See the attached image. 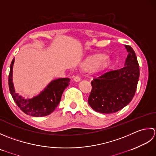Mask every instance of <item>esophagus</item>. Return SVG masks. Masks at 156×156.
<instances>
[{
    "mask_svg": "<svg viewBox=\"0 0 156 156\" xmlns=\"http://www.w3.org/2000/svg\"><path fill=\"white\" fill-rule=\"evenodd\" d=\"M80 80H81V77H80V75H77L74 77V81H76V82H78Z\"/></svg>",
    "mask_w": 156,
    "mask_h": 156,
    "instance_id": "obj_1",
    "label": "esophagus"
}]
</instances>
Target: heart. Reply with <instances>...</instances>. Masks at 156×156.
Listing matches in <instances>:
<instances>
[{"mask_svg": "<svg viewBox=\"0 0 156 156\" xmlns=\"http://www.w3.org/2000/svg\"><path fill=\"white\" fill-rule=\"evenodd\" d=\"M106 65V60L104 58H97L94 59L90 65V68L92 71H98L102 69Z\"/></svg>", "mask_w": 156, "mask_h": 156, "instance_id": "b5f03b06", "label": "heart"}]
</instances>
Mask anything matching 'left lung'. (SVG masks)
Masks as SVG:
<instances>
[{"label":"left lung","mask_w":156,"mask_h":156,"mask_svg":"<svg viewBox=\"0 0 156 156\" xmlns=\"http://www.w3.org/2000/svg\"><path fill=\"white\" fill-rule=\"evenodd\" d=\"M129 52L125 66L110 70L94 77L88 104L98 112L110 114L125 107L134 97L139 77V66L132 48L125 45Z\"/></svg>","instance_id":"left-lung-1"}]
</instances>
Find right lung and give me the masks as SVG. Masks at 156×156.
Instances as JSON below:
<instances>
[{
  "label": "right lung",
  "mask_w": 156,
  "mask_h": 156,
  "mask_svg": "<svg viewBox=\"0 0 156 156\" xmlns=\"http://www.w3.org/2000/svg\"><path fill=\"white\" fill-rule=\"evenodd\" d=\"M12 59L9 75V87L12 99L17 106L27 115L42 117L51 114L58 106L63 91L68 86L69 78H60L52 81L39 96L32 99H25L16 94L12 81Z\"/></svg>",
  "instance_id": "right-lung-1"
}]
</instances>
